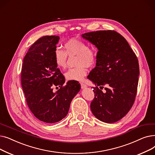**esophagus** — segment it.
I'll use <instances>...</instances> for the list:
<instances>
[{
    "label": "esophagus",
    "instance_id": "34e87169",
    "mask_svg": "<svg viewBox=\"0 0 155 155\" xmlns=\"http://www.w3.org/2000/svg\"><path fill=\"white\" fill-rule=\"evenodd\" d=\"M80 84H81V87L82 89H84V88H86L87 87V85L84 84V83H81Z\"/></svg>",
    "mask_w": 155,
    "mask_h": 155
}]
</instances>
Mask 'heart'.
I'll list each match as a JSON object with an SVG mask.
<instances>
[{"mask_svg":"<svg viewBox=\"0 0 155 155\" xmlns=\"http://www.w3.org/2000/svg\"><path fill=\"white\" fill-rule=\"evenodd\" d=\"M64 51L57 49L54 51V62L57 68L64 69L67 66L68 55H77L76 65L78 67L69 69L65 74L68 81H82L86 74V66H93L97 59V51L88 47L87 44L78 39L72 38L64 44Z\"/></svg>","mask_w":155,"mask_h":155,"instance_id":"1","label":"heart"}]
</instances>
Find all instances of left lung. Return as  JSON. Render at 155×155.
Segmentation results:
<instances>
[{
    "instance_id": "left-lung-1",
    "label": "left lung",
    "mask_w": 155,
    "mask_h": 155,
    "mask_svg": "<svg viewBox=\"0 0 155 155\" xmlns=\"http://www.w3.org/2000/svg\"><path fill=\"white\" fill-rule=\"evenodd\" d=\"M82 37L98 50L96 67L87 76L97 86L93 87L91 110L100 120L114 123L126 115L134 103L139 75L137 58L127 40L114 30L86 33ZM105 85L104 93L97 86L101 89Z\"/></svg>"
}]
</instances>
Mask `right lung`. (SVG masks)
Segmentation results:
<instances>
[{"instance_id": "right-lung-1", "label": "right lung", "mask_w": 155, "mask_h": 155, "mask_svg": "<svg viewBox=\"0 0 155 155\" xmlns=\"http://www.w3.org/2000/svg\"><path fill=\"white\" fill-rule=\"evenodd\" d=\"M58 40V36H45L35 41L25 56L21 69V85L29 108L38 119L50 124L65 117L81 89L77 81L64 86L65 78L54 62ZM54 85L60 87L56 92L53 91Z\"/></svg>"}]
</instances>
